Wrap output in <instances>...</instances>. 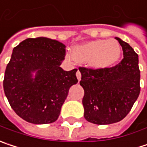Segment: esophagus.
<instances>
[{"instance_id": "obj_1", "label": "esophagus", "mask_w": 147, "mask_h": 147, "mask_svg": "<svg viewBox=\"0 0 147 147\" xmlns=\"http://www.w3.org/2000/svg\"><path fill=\"white\" fill-rule=\"evenodd\" d=\"M76 77H77V79H78V81H80L81 80V78H82V74H81V72H80V71L78 70L77 71H76Z\"/></svg>"}]
</instances>
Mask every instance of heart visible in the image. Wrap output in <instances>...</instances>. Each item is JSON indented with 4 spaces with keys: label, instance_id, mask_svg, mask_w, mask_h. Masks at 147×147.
I'll use <instances>...</instances> for the list:
<instances>
[{
    "label": "heart",
    "instance_id": "b5f03b06",
    "mask_svg": "<svg viewBox=\"0 0 147 147\" xmlns=\"http://www.w3.org/2000/svg\"><path fill=\"white\" fill-rule=\"evenodd\" d=\"M121 48L115 39H97L76 45L67 58L86 63L92 69L101 70L114 65L120 57Z\"/></svg>",
    "mask_w": 147,
    "mask_h": 147
}]
</instances>
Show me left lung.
<instances>
[{"instance_id": "8db88e82", "label": "left lung", "mask_w": 147, "mask_h": 147, "mask_svg": "<svg viewBox=\"0 0 147 147\" xmlns=\"http://www.w3.org/2000/svg\"><path fill=\"white\" fill-rule=\"evenodd\" d=\"M115 38L122 47L124 55L118 65L101 70L79 67L80 85L84 89V118L96 125L122 120L140 94L138 55L126 42Z\"/></svg>"}]
</instances>
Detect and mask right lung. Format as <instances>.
<instances>
[{
	"mask_svg": "<svg viewBox=\"0 0 147 147\" xmlns=\"http://www.w3.org/2000/svg\"><path fill=\"white\" fill-rule=\"evenodd\" d=\"M65 55V45L45 37L27 38L13 49L3 88L22 119L35 125L57 120L70 87L78 82L77 69L65 71L60 66Z\"/></svg>",
	"mask_w": 147,
	"mask_h": 147,
	"instance_id": "1",
	"label": "right lung"
}]
</instances>
